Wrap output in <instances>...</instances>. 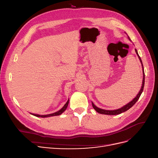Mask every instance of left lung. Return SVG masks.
I'll return each mask as SVG.
<instances>
[{
	"instance_id": "1",
	"label": "left lung",
	"mask_w": 158,
	"mask_h": 158,
	"mask_svg": "<svg viewBox=\"0 0 158 158\" xmlns=\"http://www.w3.org/2000/svg\"><path fill=\"white\" fill-rule=\"evenodd\" d=\"M129 40H130V38H129ZM135 51H136V53L137 54L138 58H139L140 62H141V64L142 65V72H143V80H142V88L140 90L139 93H138V94L136 95V97L132 101H131L130 103H128V104H127L126 106H125L124 107L118 109H116V110H112V111H109V110H104V109H102L100 108H98L96 106H95V105L92 103V106L94 107V109L98 113H101V114H109V115H115V114H121L123 112H125L127 111V110H128L130 108H131L134 105H135L136 102L138 100V99L140 98V95L143 92V89H144V81H145V75H144V66H143V64H142V60H141V58L140 57V56L138 55V52H137V50L135 49Z\"/></svg>"
}]
</instances>
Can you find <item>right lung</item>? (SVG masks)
Returning a JSON list of instances; mask_svg holds the SVG:
<instances>
[{
  "mask_svg": "<svg viewBox=\"0 0 158 158\" xmlns=\"http://www.w3.org/2000/svg\"><path fill=\"white\" fill-rule=\"evenodd\" d=\"M69 103V100H68L67 102L65 103V105L63 106V108H62L61 109H60L59 111H58L57 112H55L54 113L49 114H46V115H40V114H33V115H34L35 117H52V116L59 115V114L63 113L65 111V110L66 109V107H67V106H68Z\"/></svg>",
  "mask_w": 158,
  "mask_h": 158,
  "instance_id": "right-lung-1",
  "label": "right lung"
}]
</instances>
